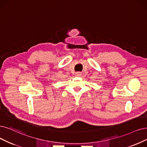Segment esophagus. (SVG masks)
Here are the masks:
<instances>
[{
    "mask_svg": "<svg viewBox=\"0 0 147 147\" xmlns=\"http://www.w3.org/2000/svg\"><path fill=\"white\" fill-rule=\"evenodd\" d=\"M75 76H82V73H80V72H77L75 74Z\"/></svg>",
    "mask_w": 147,
    "mask_h": 147,
    "instance_id": "esophagus-1",
    "label": "esophagus"
}]
</instances>
